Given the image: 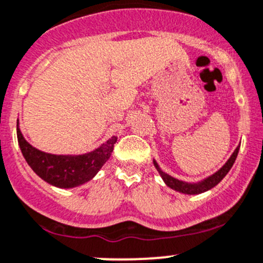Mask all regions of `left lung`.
I'll return each mask as SVG.
<instances>
[{"label":"left lung","instance_id":"8db88e82","mask_svg":"<svg viewBox=\"0 0 263 263\" xmlns=\"http://www.w3.org/2000/svg\"><path fill=\"white\" fill-rule=\"evenodd\" d=\"M239 146L241 145L237 146V148L234 150V153L231 155V157L227 160L226 164L223 165L219 170L215 171L213 175L208 176V178L203 179V180L197 181V182H187L184 180H179V179L168 175L167 173H165V171L160 167V165L157 164V161L155 159H154V165H155V167H156V170L159 171V174H160V176H161L162 180H164L165 184H166L170 189L175 190V192L182 193V194L197 195V194H201V193H204V192H208V190H211L212 187H214L215 185H218L220 181L223 180V178H224L227 174L229 173L231 167L233 166L234 161H236L237 155H238V151H239Z\"/></svg>","mask_w":263,"mask_h":263}]
</instances>
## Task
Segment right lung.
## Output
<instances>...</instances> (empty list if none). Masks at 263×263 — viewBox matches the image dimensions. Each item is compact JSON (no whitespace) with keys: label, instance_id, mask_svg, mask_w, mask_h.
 Here are the masks:
<instances>
[{"label":"right lung","instance_id":"right-lung-1","mask_svg":"<svg viewBox=\"0 0 263 263\" xmlns=\"http://www.w3.org/2000/svg\"><path fill=\"white\" fill-rule=\"evenodd\" d=\"M17 141L25 160L39 178L52 186L71 189L90 181L108 161L117 137L112 136L93 151L79 155L44 153L25 140L17 120Z\"/></svg>","mask_w":263,"mask_h":263}]
</instances>
